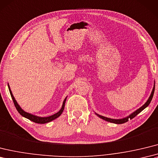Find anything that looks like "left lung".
I'll use <instances>...</instances> for the list:
<instances>
[{"label":"left lung","mask_w":158,"mask_h":158,"mask_svg":"<svg viewBox=\"0 0 158 158\" xmlns=\"http://www.w3.org/2000/svg\"><path fill=\"white\" fill-rule=\"evenodd\" d=\"M154 91H155V83H154V86H153V90L152 91V94L151 95H150V96L149 98V99L148 100V101L146 102V103L141 106V107L140 108H139L138 110H137L136 111L134 112L133 113H132L131 115H129V116L126 117V118H122V119H112V118H107V117H104L103 116H101V115H99L98 114H96L100 117V118L103 119L106 121H108V122H110V123H115V124H123V123H127L128 120H129V118L130 119H132L135 118V116H136L138 114L140 113L142 110H143L146 108L148 107V106H149V104H150V102H151L152 98H153V94H154Z\"/></svg>","instance_id":"8db88e82"}]
</instances>
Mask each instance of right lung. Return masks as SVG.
I'll use <instances>...</instances> for the list:
<instances>
[{"label": "right lung", "instance_id": "1", "mask_svg": "<svg viewBox=\"0 0 158 158\" xmlns=\"http://www.w3.org/2000/svg\"><path fill=\"white\" fill-rule=\"evenodd\" d=\"M8 87H9V91H10V96H11L12 100L13 101V103L15 104V106L16 109L17 110L18 112H19L22 116H23V117H25V118H27L29 120H30L33 121V122H34L35 123L45 124V123H49V122H50V121H52V120H53L54 119L57 118L58 116H60L61 115V114L62 113V112H63V110H64V105H65V102H66V100H67V98L64 99V100L63 102V104H62V106L61 109L60 110V111H58L57 113L54 114H53L52 116H48V117H40V116H37L25 112L24 110H23L21 109V108L19 106V104H17V102H16L15 99L13 95V94L11 92V90H10V87L9 85V84H8Z\"/></svg>", "mask_w": 158, "mask_h": 158}]
</instances>
